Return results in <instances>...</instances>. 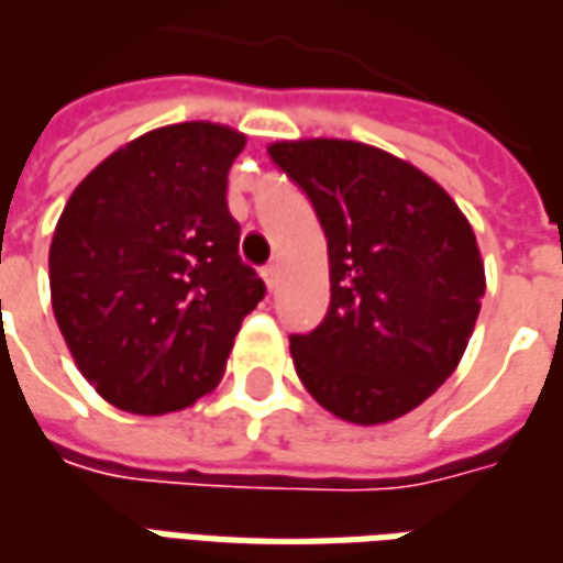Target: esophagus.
<instances>
[{"instance_id":"1","label":"esophagus","mask_w":563,"mask_h":563,"mask_svg":"<svg viewBox=\"0 0 563 563\" xmlns=\"http://www.w3.org/2000/svg\"><path fill=\"white\" fill-rule=\"evenodd\" d=\"M261 276H264V282H266V287H269V290H276V287H278V266L276 264L264 266V269H261Z\"/></svg>"}]
</instances>
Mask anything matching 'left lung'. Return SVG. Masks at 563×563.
<instances>
[{"instance_id": "left-lung-1", "label": "left lung", "mask_w": 563, "mask_h": 563, "mask_svg": "<svg viewBox=\"0 0 563 563\" xmlns=\"http://www.w3.org/2000/svg\"><path fill=\"white\" fill-rule=\"evenodd\" d=\"M269 156L327 234V317L290 335L308 395L353 424L424 404L463 358L484 297L475 231L424 172L346 139L276 142Z\"/></svg>"}]
</instances>
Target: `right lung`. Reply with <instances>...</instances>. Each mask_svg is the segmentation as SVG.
Wrapping results in <instances>:
<instances>
[{
  "mask_svg": "<svg viewBox=\"0 0 563 563\" xmlns=\"http://www.w3.org/2000/svg\"><path fill=\"white\" fill-rule=\"evenodd\" d=\"M243 147V133L210 121L159 126L67 198L49 246L53 311L76 367L112 407H192L264 299L225 198Z\"/></svg>",
  "mask_w": 563,
  "mask_h": 563,
  "instance_id": "add662e5",
  "label": "right lung"
}]
</instances>
